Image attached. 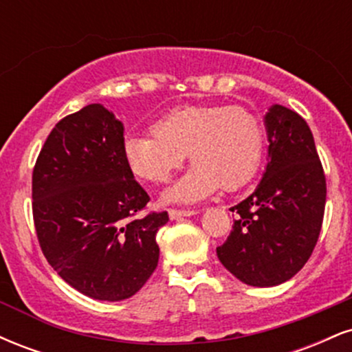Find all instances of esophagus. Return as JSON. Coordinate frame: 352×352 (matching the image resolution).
Listing matches in <instances>:
<instances>
[{
    "label": "esophagus",
    "mask_w": 352,
    "mask_h": 352,
    "mask_svg": "<svg viewBox=\"0 0 352 352\" xmlns=\"http://www.w3.org/2000/svg\"><path fill=\"white\" fill-rule=\"evenodd\" d=\"M192 215H197V210H168V217H170L172 220H179V218Z\"/></svg>",
    "instance_id": "34e87169"
}]
</instances>
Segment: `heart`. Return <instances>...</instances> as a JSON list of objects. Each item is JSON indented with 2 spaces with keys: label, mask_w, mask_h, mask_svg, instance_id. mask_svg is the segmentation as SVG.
<instances>
[{
  "label": "heart",
  "mask_w": 352,
  "mask_h": 352,
  "mask_svg": "<svg viewBox=\"0 0 352 352\" xmlns=\"http://www.w3.org/2000/svg\"><path fill=\"white\" fill-rule=\"evenodd\" d=\"M265 132L243 107L180 106L152 125V134L125 137V164L137 179L162 184L184 164L190 170L164 192L170 204H195L218 188L236 190L260 167Z\"/></svg>",
  "instance_id": "heart-1"
}]
</instances>
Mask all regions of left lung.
I'll use <instances>...</instances> for the list:
<instances>
[{
	"label": "left lung",
	"instance_id": "left-lung-1",
	"mask_svg": "<svg viewBox=\"0 0 352 352\" xmlns=\"http://www.w3.org/2000/svg\"><path fill=\"white\" fill-rule=\"evenodd\" d=\"M263 120L268 162L254 192L232 208L238 217L217 256L245 285L270 288L292 280L309 260L324 215L326 179L300 114L273 104Z\"/></svg>",
	"mask_w": 352,
	"mask_h": 352
}]
</instances>
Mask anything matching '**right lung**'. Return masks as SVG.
Segmentation results:
<instances>
[{
  "mask_svg": "<svg viewBox=\"0 0 352 352\" xmlns=\"http://www.w3.org/2000/svg\"><path fill=\"white\" fill-rule=\"evenodd\" d=\"M124 124L102 104L64 117L33 172V215L52 268L100 301L134 296L159 263L167 212L135 217L148 199L125 164Z\"/></svg>",
  "mask_w": 352,
  "mask_h": 352,
  "instance_id": "obj_1",
  "label": "right lung"
}]
</instances>
